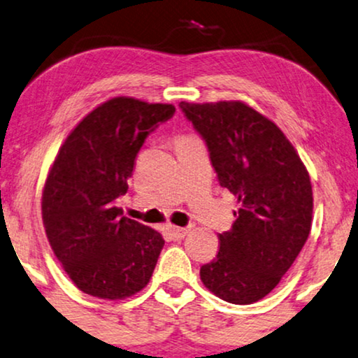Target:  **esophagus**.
<instances>
[{
    "mask_svg": "<svg viewBox=\"0 0 358 358\" xmlns=\"http://www.w3.org/2000/svg\"><path fill=\"white\" fill-rule=\"evenodd\" d=\"M169 234L173 241L183 239L188 234V227H178V226H169Z\"/></svg>",
    "mask_w": 358,
    "mask_h": 358,
    "instance_id": "1",
    "label": "esophagus"
}]
</instances>
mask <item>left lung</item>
Wrapping results in <instances>:
<instances>
[{"label":"left lung","mask_w":358,"mask_h":358,"mask_svg":"<svg viewBox=\"0 0 358 358\" xmlns=\"http://www.w3.org/2000/svg\"><path fill=\"white\" fill-rule=\"evenodd\" d=\"M206 142L219 185L237 198L216 259L199 270L209 292L232 304L266 296L308 241L313 187L282 129L242 101L180 103Z\"/></svg>","instance_id":"8db88e82"}]
</instances>
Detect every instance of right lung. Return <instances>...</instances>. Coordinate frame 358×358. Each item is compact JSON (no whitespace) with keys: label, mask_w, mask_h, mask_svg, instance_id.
I'll use <instances>...</instances> for the list:
<instances>
[{"label":"right lung","mask_w":358,"mask_h":358,"mask_svg":"<svg viewBox=\"0 0 358 358\" xmlns=\"http://www.w3.org/2000/svg\"><path fill=\"white\" fill-rule=\"evenodd\" d=\"M173 113V104L116 96L88 113L62 144L42 189V222L83 293L116 301L150 282L164 237L121 216L114 201L127 192L145 137Z\"/></svg>","instance_id":"add662e5"}]
</instances>
